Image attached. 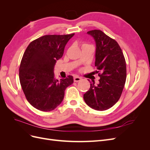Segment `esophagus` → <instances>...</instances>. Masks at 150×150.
<instances>
[{
	"label": "esophagus",
	"mask_w": 150,
	"mask_h": 150,
	"mask_svg": "<svg viewBox=\"0 0 150 150\" xmlns=\"http://www.w3.org/2000/svg\"><path fill=\"white\" fill-rule=\"evenodd\" d=\"M81 79H82V78H80V77L78 76H76L74 77V82H79V81H80Z\"/></svg>",
	"instance_id": "esophagus-1"
}]
</instances>
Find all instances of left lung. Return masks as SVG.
I'll list each match as a JSON object with an SVG mask.
<instances>
[{
  "label": "left lung",
  "instance_id": "obj_1",
  "mask_svg": "<svg viewBox=\"0 0 150 150\" xmlns=\"http://www.w3.org/2000/svg\"><path fill=\"white\" fill-rule=\"evenodd\" d=\"M96 42L95 66L101 72L99 84L90 83V88L83 96L88 105L95 110L104 111L119 100L126 79L125 59L119 44L100 30L87 33ZM99 72V71H98Z\"/></svg>",
  "mask_w": 150,
  "mask_h": 150
}]
</instances>
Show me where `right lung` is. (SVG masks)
<instances>
[{"instance_id": "add662e5", "label": "right lung", "mask_w": 150, "mask_h": 150, "mask_svg": "<svg viewBox=\"0 0 150 150\" xmlns=\"http://www.w3.org/2000/svg\"><path fill=\"white\" fill-rule=\"evenodd\" d=\"M74 34L46 35L31 42L19 67V79L27 100L38 110L51 111L62 103L66 89L73 83V77L54 78V68L61 59L69 40Z\"/></svg>"}]
</instances>
